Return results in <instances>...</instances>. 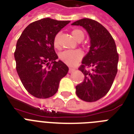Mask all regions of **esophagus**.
<instances>
[{"label": "esophagus", "mask_w": 134, "mask_h": 134, "mask_svg": "<svg viewBox=\"0 0 134 134\" xmlns=\"http://www.w3.org/2000/svg\"><path fill=\"white\" fill-rule=\"evenodd\" d=\"M75 71L74 68H72V67H69V73H72L73 71Z\"/></svg>", "instance_id": "obj_1"}]
</instances>
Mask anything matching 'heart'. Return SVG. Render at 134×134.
<instances>
[{"label": "heart", "instance_id": "1", "mask_svg": "<svg viewBox=\"0 0 134 134\" xmlns=\"http://www.w3.org/2000/svg\"><path fill=\"white\" fill-rule=\"evenodd\" d=\"M72 36L76 41L78 40H82L84 38L85 34L83 31L80 29H74L71 32ZM60 34L58 33L54 39V44L56 48H59L60 47ZM83 56L82 52L80 50H65L63 52H61L59 55L60 59L62 61L66 63L67 65H73L78 63L79 60H81V58Z\"/></svg>", "mask_w": 134, "mask_h": 134}]
</instances>
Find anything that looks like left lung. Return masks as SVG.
Wrapping results in <instances>:
<instances>
[{"label":"left lung","instance_id":"obj_1","mask_svg":"<svg viewBox=\"0 0 134 134\" xmlns=\"http://www.w3.org/2000/svg\"><path fill=\"white\" fill-rule=\"evenodd\" d=\"M87 31L90 38V51L79 67L84 74L83 82L76 87L78 97L86 102H94L106 95L117 74L118 54L110 33L98 22L90 18L75 21ZM91 67V70L85 69Z\"/></svg>","mask_w":134,"mask_h":134}]
</instances>
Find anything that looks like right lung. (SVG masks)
I'll use <instances>...</instances> for the list:
<instances>
[{"label": "right lung", "mask_w": 134, "mask_h": 134, "mask_svg": "<svg viewBox=\"0 0 134 134\" xmlns=\"http://www.w3.org/2000/svg\"><path fill=\"white\" fill-rule=\"evenodd\" d=\"M69 20L49 18L37 20L24 29L16 43L14 58L16 71L24 87L38 98L52 97L69 68L61 60L56 61L54 39Z\"/></svg>", "instance_id": "1"}]
</instances>
